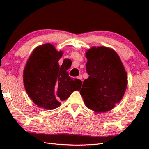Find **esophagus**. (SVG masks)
I'll list each match as a JSON object with an SVG mask.
<instances>
[{"mask_svg":"<svg viewBox=\"0 0 149 149\" xmlns=\"http://www.w3.org/2000/svg\"><path fill=\"white\" fill-rule=\"evenodd\" d=\"M77 79H79L82 81V75H79V76L77 77Z\"/></svg>","mask_w":149,"mask_h":149,"instance_id":"obj_1","label":"esophagus"}]
</instances>
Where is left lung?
<instances>
[{
	"label": "left lung",
	"mask_w": 149,
	"mask_h": 149,
	"mask_svg": "<svg viewBox=\"0 0 149 149\" xmlns=\"http://www.w3.org/2000/svg\"><path fill=\"white\" fill-rule=\"evenodd\" d=\"M86 70L80 94L86 107L95 112H106L120 102L127 84V73L114 50L91 48L86 52Z\"/></svg>",
	"instance_id": "1"
}]
</instances>
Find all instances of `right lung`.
<instances>
[{
  "label": "right lung",
  "instance_id": "add662e5",
  "mask_svg": "<svg viewBox=\"0 0 149 149\" xmlns=\"http://www.w3.org/2000/svg\"><path fill=\"white\" fill-rule=\"evenodd\" d=\"M62 56V51L58 52L53 45L47 43L37 47L27 60L24 71V86L39 107L54 109L60 105V100L67 99L81 87V81L68 75L71 60L64 59L59 65Z\"/></svg>",
  "mask_w": 149,
  "mask_h": 149
}]
</instances>
